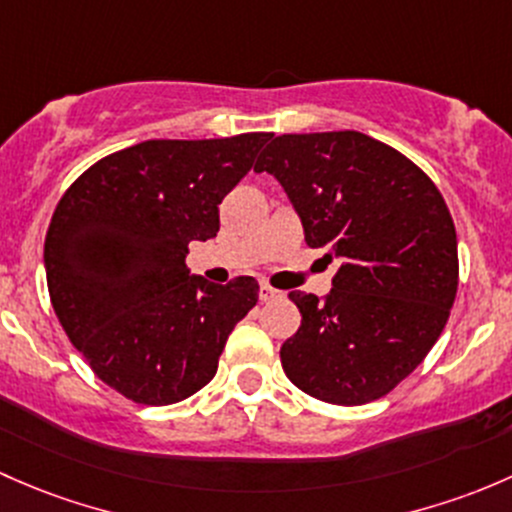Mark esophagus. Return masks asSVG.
Returning <instances> with one entry per match:
<instances>
[{
  "mask_svg": "<svg viewBox=\"0 0 512 512\" xmlns=\"http://www.w3.org/2000/svg\"><path fill=\"white\" fill-rule=\"evenodd\" d=\"M278 295H281V293H278L276 288H271V286H268V283H261V291H258V298H261L263 303H266V300L278 298Z\"/></svg>",
  "mask_w": 512,
  "mask_h": 512,
  "instance_id": "34e87169",
  "label": "esophagus"
}]
</instances>
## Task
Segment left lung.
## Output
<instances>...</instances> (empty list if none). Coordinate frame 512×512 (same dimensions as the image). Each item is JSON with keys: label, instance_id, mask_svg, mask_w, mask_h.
Segmentation results:
<instances>
[{"label": "left lung", "instance_id": "1", "mask_svg": "<svg viewBox=\"0 0 512 512\" xmlns=\"http://www.w3.org/2000/svg\"><path fill=\"white\" fill-rule=\"evenodd\" d=\"M256 172L283 184L305 244L340 258L325 298L293 291L283 372L340 407L374 402L421 365L458 291L456 226L424 170L355 130L278 135Z\"/></svg>", "mask_w": 512, "mask_h": 512}]
</instances>
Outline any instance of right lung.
<instances>
[{
  "label": "right lung",
  "instance_id": "obj_1",
  "mask_svg": "<svg viewBox=\"0 0 512 512\" xmlns=\"http://www.w3.org/2000/svg\"><path fill=\"white\" fill-rule=\"evenodd\" d=\"M271 133L147 140L88 167L56 204L44 263L61 328L125 399L165 407L212 382L258 283L189 276L192 241L214 239L219 204Z\"/></svg>",
  "mask_w": 512,
  "mask_h": 512
}]
</instances>
